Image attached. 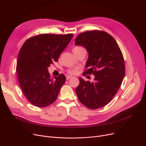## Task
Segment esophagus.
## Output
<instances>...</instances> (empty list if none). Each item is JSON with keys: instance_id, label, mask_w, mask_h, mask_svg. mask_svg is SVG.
<instances>
[{"instance_id": "obj_1", "label": "esophagus", "mask_w": 146, "mask_h": 146, "mask_svg": "<svg viewBox=\"0 0 146 146\" xmlns=\"http://www.w3.org/2000/svg\"><path fill=\"white\" fill-rule=\"evenodd\" d=\"M72 77H73L72 76H67V77H66V79H67V80H68L69 79L71 78H72Z\"/></svg>"}]
</instances>
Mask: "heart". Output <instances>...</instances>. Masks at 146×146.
I'll return each mask as SVG.
<instances>
[{"mask_svg":"<svg viewBox=\"0 0 146 146\" xmlns=\"http://www.w3.org/2000/svg\"><path fill=\"white\" fill-rule=\"evenodd\" d=\"M82 50H85L84 48L80 47V46H77V47H75L73 49V52L74 54H76L78 52ZM68 72L70 74H75L76 72H77V69L76 68H73V69H70V70H68Z\"/></svg>","mask_w":146,"mask_h":146,"instance_id":"b5f03b06","label":"heart"}]
</instances>
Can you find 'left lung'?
<instances>
[{
	"instance_id": "obj_1",
	"label": "left lung",
	"mask_w": 146,
	"mask_h": 146,
	"mask_svg": "<svg viewBox=\"0 0 146 146\" xmlns=\"http://www.w3.org/2000/svg\"><path fill=\"white\" fill-rule=\"evenodd\" d=\"M75 45L85 47L88 52L86 68L83 73L93 74L92 82L79 79L76 94L79 101L87 108L96 110L108 104L117 93L125 76L123 56L114 38L101 31L80 33Z\"/></svg>"
}]
</instances>
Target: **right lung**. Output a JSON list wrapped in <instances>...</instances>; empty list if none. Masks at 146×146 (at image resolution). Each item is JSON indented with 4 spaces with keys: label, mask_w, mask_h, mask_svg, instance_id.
Wrapping results in <instances>:
<instances>
[{
    "label": "right lung",
    "mask_w": 146,
    "mask_h": 146,
    "mask_svg": "<svg viewBox=\"0 0 146 146\" xmlns=\"http://www.w3.org/2000/svg\"><path fill=\"white\" fill-rule=\"evenodd\" d=\"M73 36L40 34L22 46L17 63L18 78L23 93L34 106L44 108L56 100L66 78L61 74L51 79L48 68L58 61Z\"/></svg>",
    "instance_id": "obj_1"
}]
</instances>
